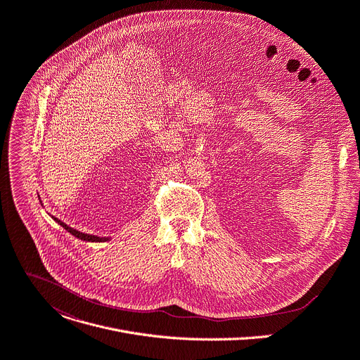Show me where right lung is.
I'll return each instance as SVG.
<instances>
[{
	"mask_svg": "<svg viewBox=\"0 0 360 360\" xmlns=\"http://www.w3.org/2000/svg\"><path fill=\"white\" fill-rule=\"evenodd\" d=\"M63 228L66 231H69L70 234H73L75 237H77V238H80V240H83V241H91V243H101V241H106L108 238H105V237H96V236H90V234H83V233H80V231H76V230H73V228H70V226H68L64 222H61L60 219H57V218H54Z\"/></svg>",
	"mask_w": 360,
	"mask_h": 360,
	"instance_id": "1",
	"label": "right lung"
}]
</instances>
